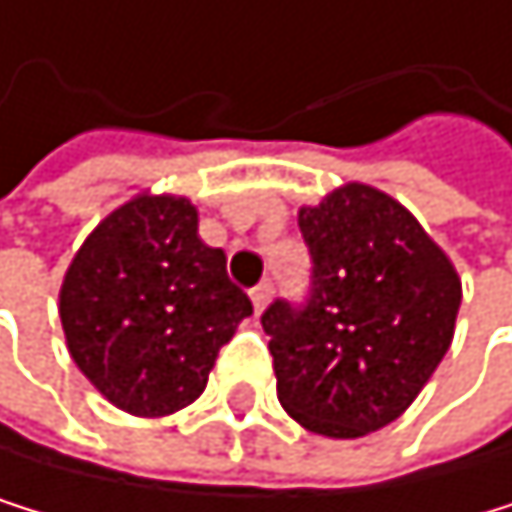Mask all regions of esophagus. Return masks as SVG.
<instances>
[{
    "label": "esophagus",
    "mask_w": 512,
    "mask_h": 512,
    "mask_svg": "<svg viewBox=\"0 0 512 512\" xmlns=\"http://www.w3.org/2000/svg\"><path fill=\"white\" fill-rule=\"evenodd\" d=\"M270 295H273V286H270V282H261V286H254L251 289V304H254V311H264V307H267V301H270Z\"/></svg>",
    "instance_id": "1"
}]
</instances>
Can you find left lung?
I'll return each instance as SVG.
<instances>
[{
    "label": "left lung",
    "mask_w": 512,
    "mask_h": 512,
    "mask_svg": "<svg viewBox=\"0 0 512 512\" xmlns=\"http://www.w3.org/2000/svg\"><path fill=\"white\" fill-rule=\"evenodd\" d=\"M314 258L304 307L273 301L276 398L326 438L370 435L416 401L454 339L460 276L398 198L367 183L298 208Z\"/></svg>",
    "instance_id": "8db88e82"
}]
</instances>
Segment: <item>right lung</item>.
Wrapping results in <instances>:
<instances>
[{
  "label": "right lung",
  "instance_id": "add662e5",
  "mask_svg": "<svg viewBox=\"0 0 512 512\" xmlns=\"http://www.w3.org/2000/svg\"><path fill=\"white\" fill-rule=\"evenodd\" d=\"M58 317L80 373L117 410L158 420L205 392L251 301L201 242L189 198L139 192L77 248Z\"/></svg>",
  "mask_w": 512,
  "mask_h": 512
}]
</instances>
